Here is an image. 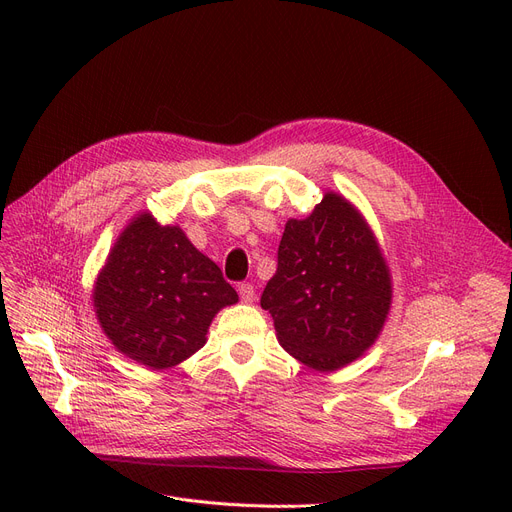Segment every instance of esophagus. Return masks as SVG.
<instances>
[{
    "label": "esophagus",
    "mask_w": 512,
    "mask_h": 512,
    "mask_svg": "<svg viewBox=\"0 0 512 512\" xmlns=\"http://www.w3.org/2000/svg\"><path fill=\"white\" fill-rule=\"evenodd\" d=\"M238 294H240V301L242 303H253L255 301V288L249 282L238 284Z\"/></svg>",
    "instance_id": "esophagus-1"
}]
</instances>
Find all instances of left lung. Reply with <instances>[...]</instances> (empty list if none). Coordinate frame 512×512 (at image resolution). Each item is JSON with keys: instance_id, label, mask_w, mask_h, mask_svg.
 Here are the masks:
<instances>
[{"instance_id": "1", "label": "left lung", "mask_w": 512, "mask_h": 512, "mask_svg": "<svg viewBox=\"0 0 512 512\" xmlns=\"http://www.w3.org/2000/svg\"><path fill=\"white\" fill-rule=\"evenodd\" d=\"M390 305V267L351 201L328 191L305 220L286 222L278 270L261 294L286 353L336 371L378 340Z\"/></svg>"}]
</instances>
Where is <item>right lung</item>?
I'll list each match as a JSON object with an SVG mask.
<instances>
[{"instance_id":"1","label":"right lung","mask_w":512,"mask_h":512,"mask_svg":"<svg viewBox=\"0 0 512 512\" xmlns=\"http://www.w3.org/2000/svg\"><path fill=\"white\" fill-rule=\"evenodd\" d=\"M238 303L222 270L180 226L149 211L132 218L105 259L93 307L116 351L149 369H168L203 348L220 309Z\"/></svg>"}]
</instances>
